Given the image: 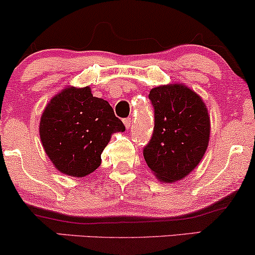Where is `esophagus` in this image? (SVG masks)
<instances>
[{
	"label": "esophagus",
	"instance_id": "1",
	"mask_svg": "<svg viewBox=\"0 0 255 255\" xmlns=\"http://www.w3.org/2000/svg\"><path fill=\"white\" fill-rule=\"evenodd\" d=\"M124 124H125V126H126V128H130V126H131V118H127V119H125L124 120Z\"/></svg>",
	"mask_w": 255,
	"mask_h": 255
}]
</instances>
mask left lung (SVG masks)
Listing matches in <instances>:
<instances>
[{"label": "left lung", "instance_id": "1", "mask_svg": "<svg viewBox=\"0 0 255 255\" xmlns=\"http://www.w3.org/2000/svg\"><path fill=\"white\" fill-rule=\"evenodd\" d=\"M148 98L154 109V128L143 147V158L161 182L183 179L207 151L210 119L205 104L182 84L152 89Z\"/></svg>", "mask_w": 255, "mask_h": 255}]
</instances>
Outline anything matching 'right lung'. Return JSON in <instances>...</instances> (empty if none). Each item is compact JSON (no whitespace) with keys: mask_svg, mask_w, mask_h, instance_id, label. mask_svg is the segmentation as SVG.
<instances>
[{"mask_svg":"<svg viewBox=\"0 0 255 255\" xmlns=\"http://www.w3.org/2000/svg\"><path fill=\"white\" fill-rule=\"evenodd\" d=\"M112 106L90 88H66L51 100L40 120V139L57 170L84 177L101 165L114 131H124Z\"/></svg>","mask_w":255,"mask_h":255,"instance_id":"right-lung-1","label":"right lung"}]
</instances>
